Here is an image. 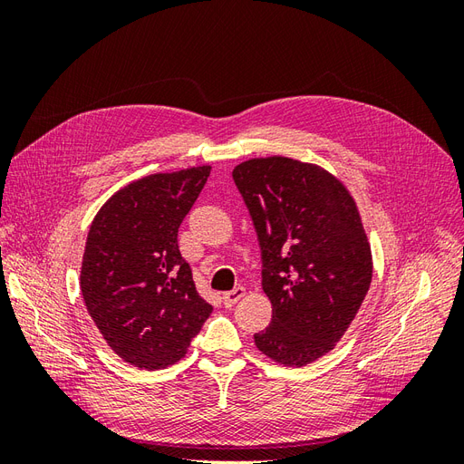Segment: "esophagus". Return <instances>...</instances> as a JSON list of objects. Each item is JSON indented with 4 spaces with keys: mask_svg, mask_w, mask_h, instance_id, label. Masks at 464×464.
<instances>
[{
    "mask_svg": "<svg viewBox=\"0 0 464 464\" xmlns=\"http://www.w3.org/2000/svg\"><path fill=\"white\" fill-rule=\"evenodd\" d=\"M244 296H246V288L236 286L234 290H230V292H227V294H222V304L227 305V307H232L234 304L240 302Z\"/></svg>",
    "mask_w": 464,
    "mask_h": 464,
    "instance_id": "1",
    "label": "esophagus"
}]
</instances>
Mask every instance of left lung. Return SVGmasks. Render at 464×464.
<instances>
[{"mask_svg":"<svg viewBox=\"0 0 464 464\" xmlns=\"http://www.w3.org/2000/svg\"><path fill=\"white\" fill-rule=\"evenodd\" d=\"M232 178L254 220L273 305L256 346L302 368L331 353L370 290L372 247L358 205L325 168L280 154L237 164Z\"/></svg>","mask_w":464,"mask_h":464,"instance_id":"left-lung-1","label":"left lung"}]
</instances>
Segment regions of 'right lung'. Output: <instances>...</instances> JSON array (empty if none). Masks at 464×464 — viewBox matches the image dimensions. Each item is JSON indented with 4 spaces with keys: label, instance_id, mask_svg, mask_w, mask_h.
<instances>
[{
    "label": "right lung",
    "instance_id": "add662e5",
    "mask_svg": "<svg viewBox=\"0 0 464 464\" xmlns=\"http://www.w3.org/2000/svg\"><path fill=\"white\" fill-rule=\"evenodd\" d=\"M208 174L205 164L135 179L92 218L81 294L108 346L135 368L179 362L213 312L178 247L179 224Z\"/></svg>",
    "mask_w": 464,
    "mask_h": 464
}]
</instances>
